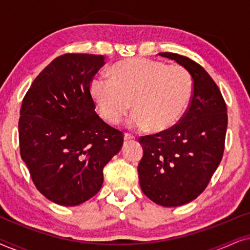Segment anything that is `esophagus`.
<instances>
[{
    "instance_id": "obj_1",
    "label": "esophagus",
    "mask_w": 250,
    "mask_h": 250,
    "mask_svg": "<svg viewBox=\"0 0 250 250\" xmlns=\"http://www.w3.org/2000/svg\"><path fill=\"white\" fill-rule=\"evenodd\" d=\"M134 139H135L134 135L129 134V133H125V134H124V140H125V141H131V140H134Z\"/></svg>"
}]
</instances>
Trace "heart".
<instances>
[{"label":"heart","mask_w":250,"mask_h":250,"mask_svg":"<svg viewBox=\"0 0 250 250\" xmlns=\"http://www.w3.org/2000/svg\"><path fill=\"white\" fill-rule=\"evenodd\" d=\"M190 74L180 66L132 58L111 68V80L97 76L91 81V95L99 114L117 124L132 107L127 124L131 128L165 132L186 111L192 95Z\"/></svg>","instance_id":"1"}]
</instances>
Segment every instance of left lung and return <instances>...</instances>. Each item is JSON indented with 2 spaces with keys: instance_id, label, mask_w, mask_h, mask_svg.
<instances>
[{
  "instance_id": "obj_1",
  "label": "left lung",
  "mask_w": 250,
  "mask_h": 250,
  "mask_svg": "<svg viewBox=\"0 0 250 250\" xmlns=\"http://www.w3.org/2000/svg\"><path fill=\"white\" fill-rule=\"evenodd\" d=\"M159 56L186 68L193 81V93L179 124L140 138L143 157L138 166L139 181L153 203L177 207L196 199L220 165L228 127L227 104L200 64L176 53Z\"/></svg>"
}]
</instances>
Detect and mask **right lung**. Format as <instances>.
I'll return each mask as SVG.
<instances>
[{"mask_svg":"<svg viewBox=\"0 0 250 250\" xmlns=\"http://www.w3.org/2000/svg\"><path fill=\"white\" fill-rule=\"evenodd\" d=\"M104 64L98 54L58 57L22 100L20 155L37 190L61 206H77L100 191L104 167L124 141L121 131L99 117L90 93Z\"/></svg>","mask_w":250,"mask_h":250,"instance_id":"add662e5","label":"right lung"}]
</instances>
